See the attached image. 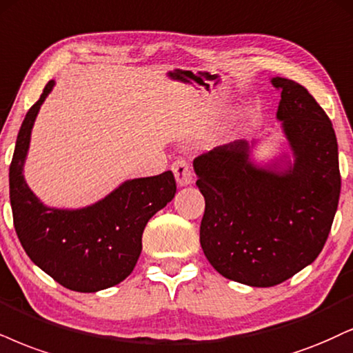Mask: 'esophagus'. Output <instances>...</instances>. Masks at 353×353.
Returning <instances> with one entry per match:
<instances>
[{"label": "esophagus", "instance_id": "obj_1", "mask_svg": "<svg viewBox=\"0 0 353 353\" xmlns=\"http://www.w3.org/2000/svg\"><path fill=\"white\" fill-rule=\"evenodd\" d=\"M173 173H175L176 183L180 186L190 185L193 181V168H191V163L185 159H178L176 162L172 165Z\"/></svg>", "mask_w": 353, "mask_h": 353}]
</instances>
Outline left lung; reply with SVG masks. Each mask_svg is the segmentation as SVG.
Listing matches in <instances>:
<instances>
[{"mask_svg": "<svg viewBox=\"0 0 353 353\" xmlns=\"http://www.w3.org/2000/svg\"><path fill=\"white\" fill-rule=\"evenodd\" d=\"M294 165L283 173L256 168L247 142H232L193 162L203 193L199 242L221 275L250 286H275L314 262L327 241L339 196L337 139L310 91L276 77Z\"/></svg>", "mask_w": 353, "mask_h": 353, "instance_id": "1", "label": "left lung"}]
</instances>
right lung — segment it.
I'll return each mask as SVG.
<instances>
[{
	"mask_svg": "<svg viewBox=\"0 0 353 353\" xmlns=\"http://www.w3.org/2000/svg\"><path fill=\"white\" fill-rule=\"evenodd\" d=\"M43 93L26 114L10 165L12 223L29 259L57 283L72 291L94 293L128 278L142 250V232L149 219L176 193L173 173L129 180L103 201L77 211L46 208L29 190L23 165L30 129Z\"/></svg>",
	"mask_w": 353,
	"mask_h": 353,
	"instance_id": "obj_1",
	"label": "right lung"
}]
</instances>
